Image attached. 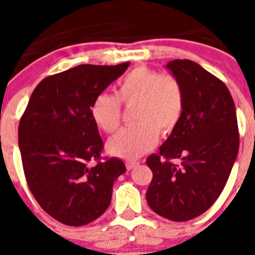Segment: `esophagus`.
<instances>
[{
  "label": "esophagus",
  "mask_w": 255,
  "mask_h": 255,
  "mask_svg": "<svg viewBox=\"0 0 255 255\" xmlns=\"http://www.w3.org/2000/svg\"><path fill=\"white\" fill-rule=\"evenodd\" d=\"M125 164H126V168H128V170H132V168H135L136 166H138L139 161L138 159H129V161L125 162Z\"/></svg>",
  "instance_id": "34e87169"
}]
</instances>
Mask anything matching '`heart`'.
<instances>
[{"label": "heart", "mask_w": 255, "mask_h": 255, "mask_svg": "<svg viewBox=\"0 0 255 255\" xmlns=\"http://www.w3.org/2000/svg\"><path fill=\"white\" fill-rule=\"evenodd\" d=\"M121 103L134 105L131 120L135 124L114 135L108 140L107 149L121 158H138L154 148L158 134L168 135L176 129L185 98L176 78L138 67L121 79L116 96L101 93L92 103V116L107 134L120 126Z\"/></svg>", "instance_id": "heart-1"}]
</instances>
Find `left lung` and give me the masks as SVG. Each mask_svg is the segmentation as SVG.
Listing matches in <instances>:
<instances>
[{"label": "left lung", "mask_w": 255, "mask_h": 255, "mask_svg": "<svg viewBox=\"0 0 255 255\" xmlns=\"http://www.w3.org/2000/svg\"><path fill=\"white\" fill-rule=\"evenodd\" d=\"M166 67L181 84L185 105L158 154L147 158L153 179L145 197L157 215L182 222L204 213L224 190L239 152L238 119L222 80L190 60Z\"/></svg>", "instance_id": "left-lung-1"}]
</instances>
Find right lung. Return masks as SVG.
I'll return each mask as SVG.
<instances>
[{"label": "right lung", "instance_id": "obj_1", "mask_svg": "<svg viewBox=\"0 0 255 255\" xmlns=\"http://www.w3.org/2000/svg\"><path fill=\"white\" fill-rule=\"evenodd\" d=\"M129 65H79L47 76L20 119L19 148L28 186L61 224L84 226L103 215L114 182L126 171L121 159L101 157L103 141L92 103Z\"/></svg>", "mask_w": 255, "mask_h": 255}]
</instances>
